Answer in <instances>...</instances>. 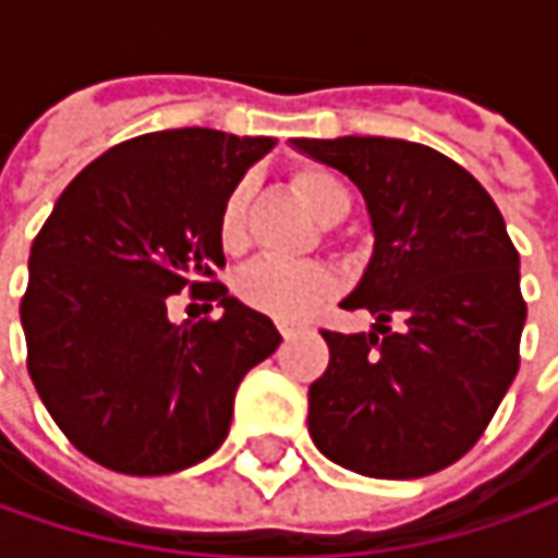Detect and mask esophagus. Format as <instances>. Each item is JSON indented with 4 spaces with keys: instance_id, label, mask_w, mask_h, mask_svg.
<instances>
[{
    "instance_id": "obj_1",
    "label": "esophagus",
    "mask_w": 558,
    "mask_h": 558,
    "mask_svg": "<svg viewBox=\"0 0 558 558\" xmlns=\"http://www.w3.org/2000/svg\"><path fill=\"white\" fill-rule=\"evenodd\" d=\"M279 335H282V338L289 341L291 335H298V326H289V323H279Z\"/></svg>"
}]
</instances>
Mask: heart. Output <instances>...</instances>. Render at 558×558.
I'll use <instances>...</instances> for the list:
<instances>
[{
  "mask_svg": "<svg viewBox=\"0 0 558 558\" xmlns=\"http://www.w3.org/2000/svg\"><path fill=\"white\" fill-rule=\"evenodd\" d=\"M291 185L319 223H338L351 210V192L329 167H316V163L298 167L291 173ZM247 202H251V183L242 180L229 189L220 207L217 239L229 254H239L247 245ZM235 291L247 307L267 313L276 323H298L332 298L335 276L323 264L257 260L239 276Z\"/></svg>",
  "mask_w": 558,
  "mask_h": 558,
  "instance_id": "b5f03b06",
  "label": "heart"
}]
</instances>
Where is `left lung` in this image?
<instances>
[{"instance_id":"obj_1","label":"left lung","mask_w":558,"mask_h":558,"mask_svg":"<svg viewBox=\"0 0 558 558\" xmlns=\"http://www.w3.org/2000/svg\"><path fill=\"white\" fill-rule=\"evenodd\" d=\"M291 148L360 189L375 239L341 301L366 307L375 326L323 332L329 369L307 395L313 444L369 478L440 472L482 438L519 373L527 307L504 217L469 170L418 142L341 136Z\"/></svg>"}]
</instances>
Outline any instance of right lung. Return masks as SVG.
<instances>
[{"instance_id": "1", "label": "right lung", "mask_w": 558, "mask_h": 558, "mask_svg": "<svg viewBox=\"0 0 558 558\" xmlns=\"http://www.w3.org/2000/svg\"><path fill=\"white\" fill-rule=\"evenodd\" d=\"M269 136L204 126L145 133L80 170L33 239L21 326L27 369L80 453L123 475H170L229 435L272 319L204 282L223 267L217 217ZM207 290L220 320L173 324L166 298Z\"/></svg>"}]
</instances>
